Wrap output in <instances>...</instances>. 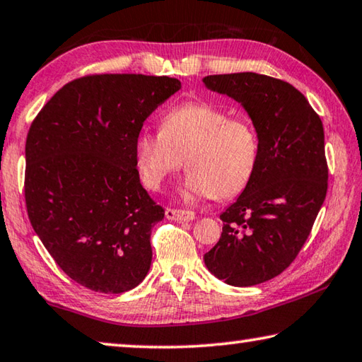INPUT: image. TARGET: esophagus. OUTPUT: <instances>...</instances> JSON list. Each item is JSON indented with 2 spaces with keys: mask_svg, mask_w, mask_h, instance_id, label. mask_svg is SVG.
<instances>
[{
  "mask_svg": "<svg viewBox=\"0 0 362 362\" xmlns=\"http://www.w3.org/2000/svg\"><path fill=\"white\" fill-rule=\"evenodd\" d=\"M165 216L171 221H192L195 220V213L191 210H180V209H167Z\"/></svg>",
  "mask_w": 362,
  "mask_h": 362,
  "instance_id": "1",
  "label": "esophagus"
}]
</instances>
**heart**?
Returning a JSON list of instances; mask_svg holds the SVG:
<instances>
[{"label":"heart","mask_w":362,"mask_h":362,"mask_svg":"<svg viewBox=\"0 0 362 362\" xmlns=\"http://www.w3.org/2000/svg\"><path fill=\"white\" fill-rule=\"evenodd\" d=\"M189 171L191 197L226 200L245 191L262 158V138L248 115L209 100L175 105L160 120V132L134 139V163L147 189L158 191L181 167Z\"/></svg>","instance_id":"heart-1"}]
</instances>
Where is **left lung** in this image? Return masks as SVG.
<instances>
[{"instance_id": "left-lung-1", "label": "left lung", "mask_w": 362, "mask_h": 362, "mask_svg": "<svg viewBox=\"0 0 362 362\" xmlns=\"http://www.w3.org/2000/svg\"><path fill=\"white\" fill-rule=\"evenodd\" d=\"M204 83L244 105L262 138L257 173L220 215L223 234L204 259L229 286H257L292 264L324 204L322 122L303 94L279 78L240 72L205 76Z\"/></svg>"}]
</instances>
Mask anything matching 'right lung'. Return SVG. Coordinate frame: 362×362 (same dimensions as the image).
<instances>
[{
	"label": "right lung",
	"mask_w": 362,
	"mask_h": 362,
	"mask_svg": "<svg viewBox=\"0 0 362 362\" xmlns=\"http://www.w3.org/2000/svg\"><path fill=\"white\" fill-rule=\"evenodd\" d=\"M181 88L170 76L94 74L69 81L32 122L23 194L28 220L70 279L122 293L147 276L165 216L142 187L134 139Z\"/></svg>",
	"instance_id": "obj_1"
}]
</instances>
